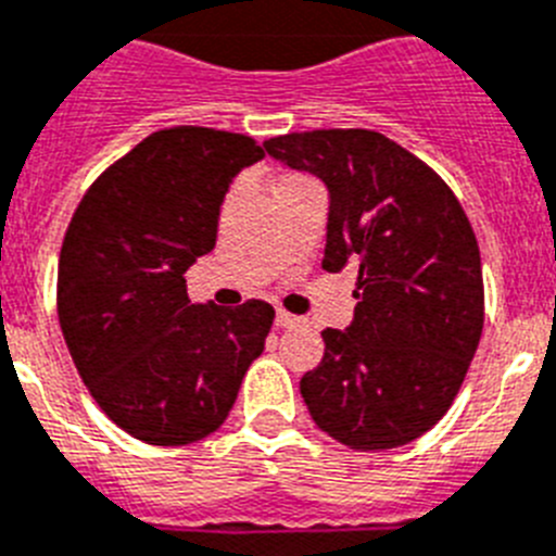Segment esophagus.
<instances>
[{
  "mask_svg": "<svg viewBox=\"0 0 556 556\" xmlns=\"http://www.w3.org/2000/svg\"><path fill=\"white\" fill-rule=\"evenodd\" d=\"M299 321H302V318L293 316V313L282 311V307L277 311V327H293V325H299Z\"/></svg>",
  "mask_w": 556,
  "mask_h": 556,
  "instance_id": "esophagus-1",
  "label": "esophagus"
}]
</instances>
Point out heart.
I'll list each match as a JSON object with an SVG mask.
<instances>
[{
    "instance_id": "b5f03b06",
    "label": "heart",
    "mask_w": 556,
    "mask_h": 556,
    "mask_svg": "<svg viewBox=\"0 0 556 556\" xmlns=\"http://www.w3.org/2000/svg\"><path fill=\"white\" fill-rule=\"evenodd\" d=\"M291 178H302V176H288V178H282V181H291ZM282 181H279V185H282Z\"/></svg>"
}]
</instances>
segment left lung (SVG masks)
Instances as JSON below:
<instances>
[{"label":"left lung","mask_w":556,"mask_h":556,"mask_svg":"<svg viewBox=\"0 0 556 556\" xmlns=\"http://www.w3.org/2000/svg\"><path fill=\"white\" fill-rule=\"evenodd\" d=\"M265 151L330 190L321 268L358 274L355 318L325 330L299 389L313 422L352 451H392L456 400L484 330L479 240L422 159L366 128L265 139Z\"/></svg>","instance_id":"obj_1"}]
</instances>
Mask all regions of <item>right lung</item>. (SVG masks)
Wrapping results in <instances>:
<instances>
[{"label": "right lung", "mask_w": 556, "mask_h": 556, "mask_svg": "<svg viewBox=\"0 0 556 556\" xmlns=\"http://www.w3.org/2000/svg\"><path fill=\"white\" fill-rule=\"evenodd\" d=\"M265 151L245 134L176 125L109 164L80 198L58 257V321L94 403L148 445L218 431L274 307L192 305L187 268L215 249L231 178Z\"/></svg>", "instance_id": "right-lung-1"}]
</instances>
